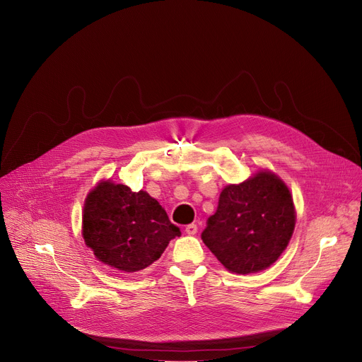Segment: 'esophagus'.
<instances>
[{
  "mask_svg": "<svg viewBox=\"0 0 362 362\" xmlns=\"http://www.w3.org/2000/svg\"><path fill=\"white\" fill-rule=\"evenodd\" d=\"M185 232H186L187 235H196V232H197V225H196V223H190V225H186V228H185Z\"/></svg>",
  "mask_w": 362,
  "mask_h": 362,
  "instance_id": "1",
  "label": "esophagus"
}]
</instances>
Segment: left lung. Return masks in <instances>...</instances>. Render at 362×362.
Returning <instances> with one entry per match:
<instances>
[{"mask_svg":"<svg viewBox=\"0 0 362 362\" xmlns=\"http://www.w3.org/2000/svg\"><path fill=\"white\" fill-rule=\"evenodd\" d=\"M295 228L289 189L271 172L226 186L202 240L230 272L246 275L271 267Z\"/></svg>","mask_w":362,"mask_h":362,"instance_id":"8db88e82","label":"left lung"}]
</instances>
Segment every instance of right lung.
<instances>
[{
    "label": "right lung",
    "instance_id": "1",
    "mask_svg": "<svg viewBox=\"0 0 362 362\" xmlns=\"http://www.w3.org/2000/svg\"><path fill=\"white\" fill-rule=\"evenodd\" d=\"M180 229L148 193L101 182L87 196L83 238L98 261L123 272H137L158 261Z\"/></svg>",
    "mask_w": 362,
    "mask_h": 362
}]
</instances>
